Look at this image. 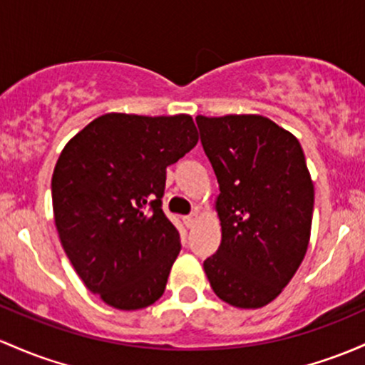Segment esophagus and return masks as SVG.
<instances>
[{
    "mask_svg": "<svg viewBox=\"0 0 365 365\" xmlns=\"http://www.w3.org/2000/svg\"><path fill=\"white\" fill-rule=\"evenodd\" d=\"M197 220H199L197 213H194V215L185 216V218H183V223H185V227H187V228H192V227L195 225V223H197Z\"/></svg>",
    "mask_w": 365,
    "mask_h": 365,
    "instance_id": "esophagus-1",
    "label": "esophagus"
}]
</instances>
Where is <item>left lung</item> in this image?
<instances>
[{
    "mask_svg": "<svg viewBox=\"0 0 365 365\" xmlns=\"http://www.w3.org/2000/svg\"><path fill=\"white\" fill-rule=\"evenodd\" d=\"M213 166L222 225L218 251L204 272L220 299L262 308L289 284L305 258L314 182L298 138L258 114L197 115Z\"/></svg>",
    "mask_w": 365,
    "mask_h": 365,
    "instance_id": "8db88e82",
    "label": "left lung"
}]
</instances>
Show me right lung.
<instances>
[{"label": "right lung", "mask_w": 365, "mask_h": 365, "mask_svg": "<svg viewBox=\"0 0 365 365\" xmlns=\"http://www.w3.org/2000/svg\"><path fill=\"white\" fill-rule=\"evenodd\" d=\"M190 115L110 112L63 147L51 199L60 242L83 282L118 310L158 302L180 253L163 213L166 168L195 147Z\"/></svg>", "instance_id": "right-lung-1"}]
</instances>
